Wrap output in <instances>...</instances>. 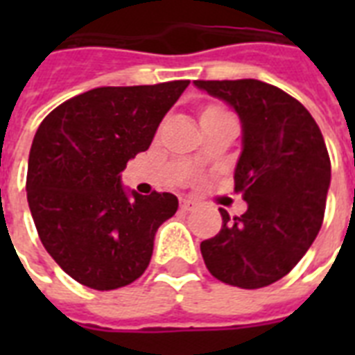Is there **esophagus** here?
Masks as SVG:
<instances>
[{
    "label": "esophagus",
    "mask_w": 355,
    "mask_h": 355,
    "mask_svg": "<svg viewBox=\"0 0 355 355\" xmlns=\"http://www.w3.org/2000/svg\"><path fill=\"white\" fill-rule=\"evenodd\" d=\"M197 205H199V202H197V200H193V199H182V200H180V208H182L184 211L195 210V208H197Z\"/></svg>",
    "instance_id": "obj_1"
}]
</instances>
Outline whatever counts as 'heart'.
<instances>
[{
    "mask_svg": "<svg viewBox=\"0 0 355 355\" xmlns=\"http://www.w3.org/2000/svg\"><path fill=\"white\" fill-rule=\"evenodd\" d=\"M214 112H225V110H223V108H219V107H208L205 112H202V116H205V114H214Z\"/></svg>",
    "mask_w": 355,
    "mask_h": 355,
    "instance_id": "b5f03b06",
    "label": "heart"
}]
</instances>
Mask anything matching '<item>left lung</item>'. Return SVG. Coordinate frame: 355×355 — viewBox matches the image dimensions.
<instances>
[{
	"label": "left lung",
	"mask_w": 355,
	"mask_h": 355,
	"mask_svg": "<svg viewBox=\"0 0 355 355\" xmlns=\"http://www.w3.org/2000/svg\"><path fill=\"white\" fill-rule=\"evenodd\" d=\"M241 119L234 171L247 211L223 216L221 232L200 243L217 280L258 289L280 280L308 252L324 219L331 166L319 125L300 101L256 79L195 80Z\"/></svg>",
	"instance_id": "obj_1"
}]
</instances>
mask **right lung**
<instances>
[{"mask_svg":"<svg viewBox=\"0 0 355 355\" xmlns=\"http://www.w3.org/2000/svg\"><path fill=\"white\" fill-rule=\"evenodd\" d=\"M188 85L94 88L55 108L36 130L27 169L31 216L47 252L83 286L110 291L147 269L156 230L175 216L178 199L127 191L121 171L149 149Z\"/></svg>","mask_w":355,"mask_h":355,"instance_id":"right-lung-1","label":"right lung"}]
</instances>
